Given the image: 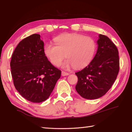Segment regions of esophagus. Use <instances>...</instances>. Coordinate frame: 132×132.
I'll return each instance as SVG.
<instances>
[{
	"instance_id": "34e87169",
	"label": "esophagus",
	"mask_w": 132,
	"mask_h": 132,
	"mask_svg": "<svg viewBox=\"0 0 132 132\" xmlns=\"http://www.w3.org/2000/svg\"><path fill=\"white\" fill-rule=\"evenodd\" d=\"M69 75V73H68V72H65L64 71H62V76H67V75Z\"/></svg>"
}]
</instances>
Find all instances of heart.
<instances>
[{"label":"heart","mask_w":132,"mask_h":132,"mask_svg":"<svg viewBox=\"0 0 132 132\" xmlns=\"http://www.w3.org/2000/svg\"><path fill=\"white\" fill-rule=\"evenodd\" d=\"M55 43H47L44 47V52L51 63L55 66L61 65L66 57L64 68L74 66L83 68L89 64L96 50V43L89 36L77 33H64L54 38Z\"/></svg>","instance_id":"heart-1"}]
</instances>
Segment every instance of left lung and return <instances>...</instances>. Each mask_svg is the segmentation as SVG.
Here are the masks:
<instances>
[{
	"mask_svg": "<svg viewBox=\"0 0 132 132\" xmlns=\"http://www.w3.org/2000/svg\"><path fill=\"white\" fill-rule=\"evenodd\" d=\"M96 55L89 64L75 72L77 92L87 99H95L104 95L116 79L120 69L119 52L107 36L100 34Z\"/></svg>",
	"mask_w": 132,
	"mask_h": 132,
	"instance_id": "8db88e82",
	"label": "left lung"
}]
</instances>
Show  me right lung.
<instances>
[{"mask_svg": "<svg viewBox=\"0 0 132 132\" xmlns=\"http://www.w3.org/2000/svg\"><path fill=\"white\" fill-rule=\"evenodd\" d=\"M44 46L40 35H30L19 43L10 62L16 89L33 103L46 100L61 75V71L47 60Z\"/></svg>", "mask_w": 132, "mask_h": 132, "instance_id": "right-lung-1", "label": "right lung"}]
</instances>
